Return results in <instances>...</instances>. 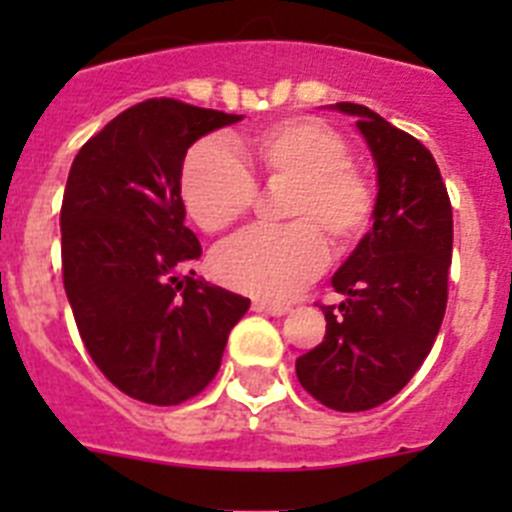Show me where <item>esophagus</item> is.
Instances as JSON below:
<instances>
[{
	"mask_svg": "<svg viewBox=\"0 0 512 512\" xmlns=\"http://www.w3.org/2000/svg\"><path fill=\"white\" fill-rule=\"evenodd\" d=\"M253 310L264 312V315H274V318H282V315H287V312H289V305H282V302L256 300V302H253Z\"/></svg>",
	"mask_w": 512,
	"mask_h": 512,
	"instance_id": "34e87169",
	"label": "esophagus"
}]
</instances>
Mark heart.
<instances>
[{
    "instance_id": "1",
    "label": "heart",
    "mask_w": 512,
    "mask_h": 512,
    "mask_svg": "<svg viewBox=\"0 0 512 512\" xmlns=\"http://www.w3.org/2000/svg\"><path fill=\"white\" fill-rule=\"evenodd\" d=\"M248 151L269 179H292L287 225H253L212 253V274L225 287L264 300H289L328 266V238L348 246L374 217V187L351 161L338 130L312 117H289L259 130ZM259 184L243 156L217 138L200 140L182 166V200L207 233L241 220Z\"/></svg>"
}]
</instances>
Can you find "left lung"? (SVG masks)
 Instances as JSON below:
<instances>
[{"label":"left lung","mask_w":512,"mask_h":512,"mask_svg":"<svg viewBox=\"0 0 512 512\" xmlns=\"http://www.w3.org/2000/svg\"><path fill=\"white\" fill-rule=\"evenodd\" d=\"M356 115L377 161L374 225L333 287L346 300L320 305L323 343L297 359V379L325 408L372 410L418 372L441 328L449 300L454 220L431 151L364 104L338 102Z\"/></svg>","instance_id":"8db88e82"}]
</instances>
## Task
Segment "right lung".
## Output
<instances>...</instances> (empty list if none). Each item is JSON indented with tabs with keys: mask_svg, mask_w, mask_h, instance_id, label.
<instances>
[{
	"mask_svg": "<svg viewBox=\"0 0 512 512\" xmlns=\"http://www.w3.org/2000/svg\"><path fill=\"white\" fill-rule=\"evenodd\" d=\"M241 115L171 97L138 102L81 146L61 205L63 287L99 372L128 397L179 405L215 379L251 300L194 279L184 225L189 146Z\"/></svg>",
	"mask_w": 512,
	"mask_h": 512,
	"instance_id": "add662e5",
	"label": "right lung"
}]
</instances>
